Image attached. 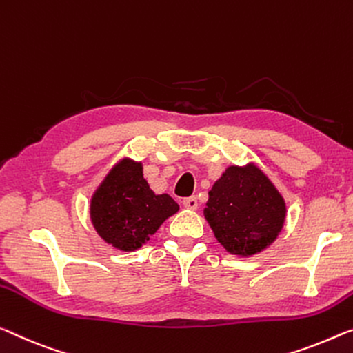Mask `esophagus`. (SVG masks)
Instances as JSON below:
<instances>
[{"label":"esophagus","mask_w":353,"mask_h":353,"mask_svg":"<svg viewBox=\"0 0 353 353\" xmlns=\"http://www.w3.org/2000/svg\"><path fill=\"white\" fill-rule=\"evenodd\" d=\"M183 207L188 208V210H197V207H199L197 199H195V197H186V199L183 200Z\"/></svg>","instance_id":"34e87169"}]
</instances>
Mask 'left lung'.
<instances>
[{"label":"left lung","mask_w":353,"mask_h":353,"mask_svg":"<svg viewBox=\"0 0 353 353\" xmlns=\"http://www.w3.org/2000/svg\"><path fill=\"white\" fill-rule=\"evenodd\" d=\"M285 213L283 195L256 164L227 167L203 210L216 240L240 257L267 249L283 230Z\"/></svg>","instance_id":"1"}]
</instances>
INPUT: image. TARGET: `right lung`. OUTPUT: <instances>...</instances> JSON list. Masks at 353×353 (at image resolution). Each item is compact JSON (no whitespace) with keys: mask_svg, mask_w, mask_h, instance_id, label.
<instances>
[{"mask_svg":"<svg viewBox=\"0 0 353 353\" xmlns=\"http://www.w3.org/2000/svg\"><path fill=\"white\" fill-rule=\"evenodd\" d=\"M180 210L169 194H154L142 162L129 158L112 167L91 197V222L102 240L120 251H135Z\"/></svg>","mask_w":353,"mask_h":353,"instance_id":"right-lung-1","label":"right lung"}]
</instances>
